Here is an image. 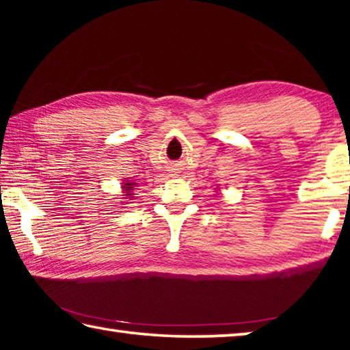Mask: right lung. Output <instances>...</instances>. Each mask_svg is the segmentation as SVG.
<instances>
[{
    "mask_svg": "<svg viewBox=\"0 0 350 350\" xmlns=\"http://www.w3.org/2000/svg\"><path fill=\"white\" fill-rule=\"evenodd\" d=\"M133 187H134V183H131V182L123 183V188H125V191L128 193V194H125V196H131V189H134Z\"/></svg>",
    "mask_w": 350,
    "mask_h": 350,
    "instance_id": "obj_1",
    "label": "right lung"
}]
</instances>
